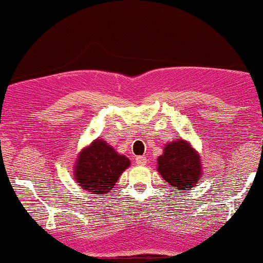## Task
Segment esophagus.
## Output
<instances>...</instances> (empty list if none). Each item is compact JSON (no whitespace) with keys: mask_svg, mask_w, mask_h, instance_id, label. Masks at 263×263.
<instances>
[{"mask_svg":"<svg viewBox=\"0 0 263 263\" xmlns=\"http://www.w3.org/2000/svg\"><path fill=\"white\" fill-rule=\"evenodd\" d=\"M136 163L138 164V165H145L147 164V158L144 156H140L136 158Z\"/></svg>","mask_w":263,"mask_h":263,"instance_id":"1","label":"esophagus"}]
</instances>
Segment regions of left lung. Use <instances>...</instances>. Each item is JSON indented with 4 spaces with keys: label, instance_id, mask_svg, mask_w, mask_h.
<instances>
[{
    "label": "left lung",
    "instance_id": "left-lung-1",
    "mask_svg": "<svg viewBox=\"0 0 263 263\" xmlns=\"http://www.w3.org/2000/svg\"><path fill=\"white\" fill-rule=\"evenodd\" d=\"M157 169L173 187L187 191L192 186H196L201 178L200 154L189 142L174 141L165 145L164 153L158 158Z\"/></svg>",
    "mask_w": 263,
    "mask_h": 263
}]
</instances>
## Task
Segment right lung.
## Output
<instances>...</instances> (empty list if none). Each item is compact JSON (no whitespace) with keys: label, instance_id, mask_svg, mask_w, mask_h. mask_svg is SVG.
<instances>
[{"label":"right lung","instance_id":"right-lung-1","mask_svg":"<svg viewBox=\"0 0 263 263\" xmlns=\"http://www.w3.org/2000/svg\"><path fill=\"white\" fill-rule=\"evenodd\" d=\"M128 166V158L119 154L105 141L96 140L78 154L74 179L93 195H104L115 186Z\"/></svg>","mask_w":263,"mask_h":263}]
</instances>
